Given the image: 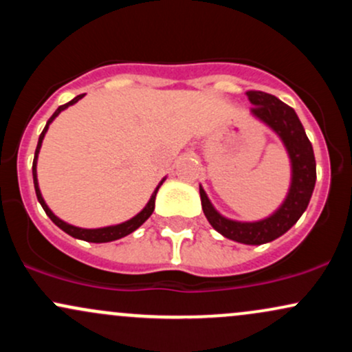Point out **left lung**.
Instances as JSON below:
<instances>
[{
	"instance_id": "left-lung-1",
	"label": "left lung",
	"mask_w": 352,
	"mask_h": 352,
	"mask_svg": "<svg viewBox=\"0 0 352 352\" xmlns=\"http://www.w3.org/2000/svg\"><path fill=\"white\" fill-rule=\"evenodd\" d=\"M252 102L250 114L280 137L292 165V182L283 204L272 215L256 221L232 220L221 215L200 185V200L208 223L220 235L245 245H263L285 235L308 208L316 184V160L313 145L294 109L261 91L246 92Z\"/></svg>"
}]
</instances>
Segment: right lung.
<instances>
[{
    "label": "right lung",
    "instance_id": "obj_1",
    "mask_svg": "<svg viewBox=\"0 0 352 352\" xmlns=\"http://www.w3.org/2000/svg\"><path fill=\"white\" fill-rule=\"evenodd\" d=\"M84 98V94L78 96V98H74L72 100H69L67 104H64V106H59L56 109V112L50 117V120H47L46 127H44V131L41 132V135H39V140H38V147H36V152H34V160H33V180H34V190H36V197H38V201L41 204V207L44 212H46V215L51 218L52 223L58 225V227L63 230V232H66L67 235L78 238V240H84V241H91V243H107V241H114V240H119V238H124L127 235H131L132 232H135L137 228L140 227V225L144 223L145 220H147L148 217L152 215L153 208H155V197H157V192H159L160 185L165 182V177L162 180H160V184L157 185L155 190L152 192L151 199H148L147 205L140 210L139 213H137L135 217H132L131 220L127 221H122V223H117V225H111V227H102V228H79V227H74V225H69L66 223L64 220H60L59 217H56L54 213H52V210L47 207V204L44 201L43 195H41V190H39V184H38V172H36V165H38V155H39V151H41V145H43V139L44 135H46L47 129H50V124L52 120L58 117L60 112L64 111V109H67L72 104H76L78 100H80Z\"/></svg>",
    "mask_w": 352,
    "mask_h": 352
}]
</instances>
